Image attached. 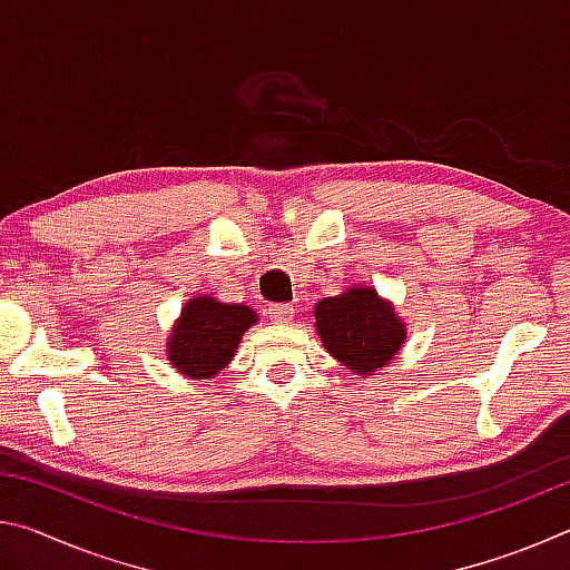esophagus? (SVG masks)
I'll return each instance as SVG.
<instances>
[{
  "label": "esophagus",
  "instance_id": "esophagus-1",
  "mask_svg": "<svg viewBox=\"0 0 570 570\" xmlns=\"http://www.w3.org/2000/svg\"><path fill=\"white\" fill-rule=\"evenodd\" d=\"M266 314L274 324H286V322H292L294 306L292 304H272L266 308Z\"/></svg>",
  "mask_w": 570,
  "mask_h": 570
}]
</instances>
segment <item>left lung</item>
Wrapping results in <instances>:
<instances>
[{
    "mask_svg": "<svg viewBox=\"0 0 570 570\" xmlns=\"http://www.w3.org/2000/svg\"><path fill=\"white\" fill-rule=\"evenodd\" d=\"M314 320L324 350L356 380H370L392 364L407 340V324L394 304L364 284L316 302Z\"/></svg>",
    "mask_w": 570,
    "mask_h": 570,
    "instance_id": "8db88e82",
    "label": "left lung"
}]
</instances>
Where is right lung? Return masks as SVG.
Instances as JSON below:
<instances>
[{
	"instance_id": "obj_1",
	"label": "right lung",
	"mask_w": 570,
	"mask_h": 570,
	"mask_svg": "<svg viewBox=\"0 0 570 570\" xmlns=\"http://www.w3.org/2000/svg\"><path fill=\"white\" fill-rule=\"evenodd\" d=\"M256 322L258 314L246 304H224L214 294H196L170 326L168 362L188 380H214L234 360L240 340Z\"/></svg>"
}]
</instances>
